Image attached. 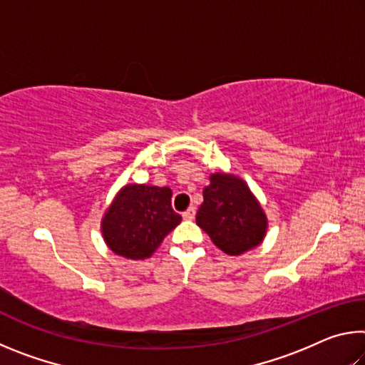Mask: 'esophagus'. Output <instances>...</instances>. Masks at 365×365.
<instances>
[{
    "label": "esophagus",
    "instance_id": "obj_1",
    "mask_svg": "<svg viewBox=\"0 0 365 365\" xmlns=\"http://www.w3.org/2000/svg\"><path fill=\"white\" fill-rule=\"evenodd\" d=\"M182 215H183L185 220H193L195 215H196V209H195L193 206H191V207H188L187 211H185Z\"/></svg>",
    "mask_w": 365,
    "mask_h": 365
}]
</instances>
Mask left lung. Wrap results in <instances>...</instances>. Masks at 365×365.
Segmentation results:
<instances>
[{"mask_svg":"<svg viewBox=\"0 0 365 365\" xmlns=\"http://www.w3.org/2000/svg\"><path fill=\"white\" fill-rule=\"evenodd\" d=\"M202 196L205 201L197 209L196 224L217 248L230 256H238L262 242L267 220L243 180L214 174Z\"/></svg>","mask_w":365,"mask_h":365,"instance_id":"8db88e82","label":"left lung"}]
</instances>
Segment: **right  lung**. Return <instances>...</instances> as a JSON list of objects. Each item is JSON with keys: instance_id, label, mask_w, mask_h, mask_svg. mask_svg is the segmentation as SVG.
I'll return each mask as SVG.
<instances>
[{"instance_id": "1", "label": "right lung", "mask_w": 365, "mask_h": 365, "mask_svg": "<svg viewBox=\"0 0 365 365\" xmlns=\"http://www.w3.org/2000/svg\"><path fill=\"white\" fill-rule=\"evenodd\" d=\"M168 187L127 185L104 214L103 235L115 255L128 259L150 257L182 222L172 209Z\"/></svg>"}]
</instances>
